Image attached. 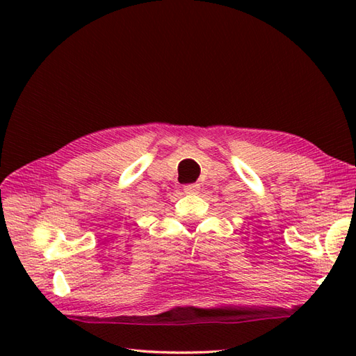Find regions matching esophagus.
Here are the masks:
<instances>
[{"label": "esophagus", "instance_id": "34e87169", "mask_svg": "<svg viewBox=\"0 0 356 356\" xmlns=\"http://www.w3.org/2000/svg\"><path fill=\"white\" fill-rule=\"evenodd\" d=\"M199 185L197 184H193V185H186V186H184V191L186 193V194H197L199 193Z\"/></svg>", "mask_w": 356, "mask_h": 356}]
</instances>
